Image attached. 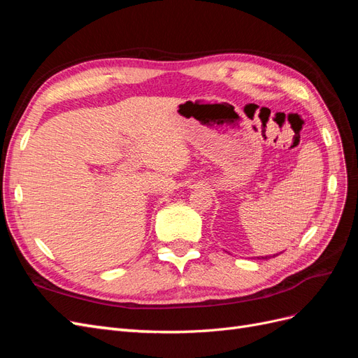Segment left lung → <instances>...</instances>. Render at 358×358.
Here are the masks:
<instances>
[{"mask_svg": "<svg viewBox=\"0 0 358 358\" xmlns=\"http://www.w3.org/2000/svg\"><path fill=\"white\" fill-rule=\"evenodd\" d=\"M276 255H278V254H276Z\"/></svg>", "mask_w": 358, "mask_h": 358, "instance_id": "obj_1", "label": "left lung"}]
</instances>
